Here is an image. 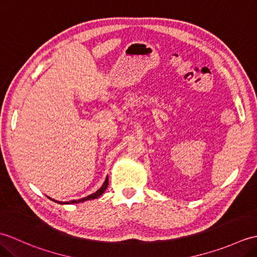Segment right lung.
Returning <instances> with one entry per match:
<instances>
[{"label": "right lung", "mask_w": 257, "mask_h": 257, "mask_svg": "<svg viewBox=\"0 0 257 257\" xmlns=\"http://www.w3.org/2000/svg\"><path fill=\"white\" fill-rule=\"evenodd\" d=\"M107 187H108V177L106 178V180H105V182H103V184L101 185V188L98 190V191H96L95 193H92V194H90V195H88V196H86V198H83V199H79V200H74V201H69V202H64L65 204H72V203H79V202H84V201H87V200H94V199H97V198H99V196L105 192L106 191V189H107ZM52 200V199H51ZM54 201V200H53ZM55 202H57V201H55ZM57 203H62V202H57ZM63 204V203H62Z\"/></svg>", "instance_id": "add662e5"}]
</instances>
